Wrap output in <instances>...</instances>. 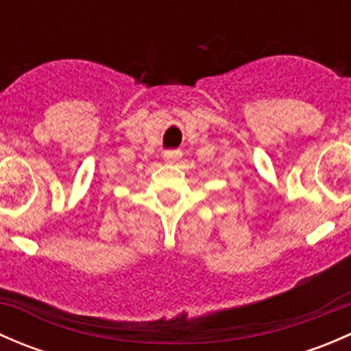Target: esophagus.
<instances>
[{"label":"esophagus","instance_id":"obj_1","mask_svg":"<svg viewBox=\"0 0 351 351\" xmlns=\"http://www.w3.org/2000/svg\"><path fill=\"white\" fill-rule=\"evenodd\" d=\"M165 159L168 162H178L182 159V151L175 149V151H166L165 153Z\"/></svg>","mask_w":351,"mask_h":351}]
</instances>
